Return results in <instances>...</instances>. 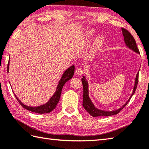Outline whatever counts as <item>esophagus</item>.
I'll return each instance as SVG.
<instances>
[{
	"instance_id": "esophagus-1",
	"label": "esophagus",
	"mask_w": 149,
	"mask_h": 149,
	"mask_svg": "<svg viewBox=\"0 0 149 149\" xmlns=\"http://www.w3.org/2000/svg\"><path fill=\"white\" fill-rule=\"evenodd\" d=\"M83 72H84V71H83L82 69L77 68V69H76V71H75V74L80 76L81 74H82Z\"/></svg>"
}]
</instances>
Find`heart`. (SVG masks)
Segmentation results:
<instances>
[{
    "mask_svg": "<svg viewBox=\"0 0 149 149\" xmlns=\"http://www.w3.org/2000/svg\"><path fill=\"white\" fill-rule=\"evenodd\" d=\"M94 34H95V33L93 31V30L89 31V32L87 33V36H86L87 39H88V40H89V39H91L94 36ZM104 39L102 36H99V37L96 39V40H95V43H94V45H93L94 49L99 48V47L102 45L103 42H104Z\"/></svg>",
    "mask_w": 149,
    "mask_h": 149,
    "instance_id": "b5f03b06",
    "label": "heart"
}]
</instances>
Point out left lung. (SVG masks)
I'll list each match as a JSON object with an SVG mask.
<instances>
[{"label": "left lung", "instance_id": "8db88e82", "mask_svg": "<svg viewBox=\"0 0 149 149\" xmlns=\"http://www.w3.org/2000/svg\"><path fill=\"white\" fill-rule=\"evenodd\" d=\"M122 32H123V35L124 36V40L127 46L129 47L130 49L134 50V52L139 54V50L137 49L136 42L133 38V36H132L131 33L128 32V31L122 28ZM138 78H139V73H137L136 75V78L135 80V84H134V90L132 92V94L130 97V99H128L126 104H125L121 108L119 109H117V110L115 111H104V110H100V109H98L95 107L93 104L91 102L90 98L89 97V92H88V83L87 82L86 78L84 76H83V78H82V82L84 88V93H83V103L82 105L84 106V109L88 112V113L91 115L93 117H99V116H104V117H108V116H113V115H116L120 112L122 109L125 108V106L127 104L129 101H130L131 97H132V95L135 93L137 84H138Z\"/></svg>", "mask_w": 149, "mask_h": 149}]
</instances>
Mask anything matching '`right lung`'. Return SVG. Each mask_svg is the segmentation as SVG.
Instances as JSON below:
<instances>
[{"label":"right lung","mask_w":149,"mask_h":149,"mask_svg":"<svg viewBox=\"0 0 149 149\" xmlns=\"http://www.w3.org/2000/svg\"><path fill=\"white\" fill-rule=\"evenodd\" d=\"M9 63H10V60L8 64V72L9 71ZM74 73V65H72L71 67H70L69 69H67L66 71L64 72V73L63 74L62 77H61L60 82H59L58 84L56 90L54 94L53 95V96L51 98H50V100L48 101V102H47L43 105L36 106V107H32V106H26L24 105V104H22L21 101L19 100V99L17 97V96L15 94L14 95H15V97H16L17 100H18L19 104H20L24 109H26L30 111L34 112V113H40V114L50 113V112H51L53 109H55L56 106L57 104L59 102V100H60L61 93V91H62V88L64 86V84H65L67 81L69 80L70 79H71L72 77H73Z\"/></svg>","instance_id":"add662e5"}]
</instances>
